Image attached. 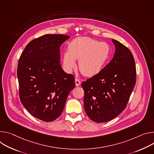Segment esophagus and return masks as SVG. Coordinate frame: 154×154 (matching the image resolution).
Wrapping results in <instances>:
<instances>
[{
	"instance_id": "1",
	"label": "esophagus",
	"mask_w": 154,
	"mask_h": 154,
	"mask_svg": "<svg viewBox=\"0 0 154 154\" xmlns=\"http://www.w3.org/2000/svg\"><path fill=\"white\" fill-rule=\"evenodd\" d=\"M75 85H76V86H80V84H81V81H79V79H75Z\"/></svg>"
}]
</instances>
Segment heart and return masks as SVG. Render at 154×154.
Returning <instances> with one entry per match:
<instances>
[{
    "label": "heart",
    "mask_w": 154,
    "mask_h": 154,
    "mask_svg": "<svg viewBox=\"0 0 154 154\" xmlns=\"http://www.w3.org/2000/svg\"><path fill=\"white\" fill-rule=\"evenodd\" d=\"M111 52L109 45L89 37H78L73 40L63 55V64L68 72L76 67L79 60L81 72L87 76L98 74L109 59Z\"/></svg>",
    "instance_id": "b5f03b06"
}]
</instances>
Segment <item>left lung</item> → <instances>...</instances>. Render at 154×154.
Wrapping results in <instances>:
<instances>
[{"label":"left lung","mask_w":154,"mask_h":154,"mask_svg":"<svg viewBox=\"0 0 154 154\" xmlns=\"http://www.w3.org/2000/svg\"><path fill=\"white\" fill-rule=\"evenodd\" d=\"M116 51L98 74L81 83L84 109L92 121H109L126 108L136 83V65L130 50L112 39Z\"/></svg>","instance_id":"8db88e82"}]
</instances>
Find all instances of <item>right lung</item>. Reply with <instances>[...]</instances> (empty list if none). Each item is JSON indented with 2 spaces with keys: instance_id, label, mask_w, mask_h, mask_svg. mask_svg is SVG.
Wrapping results in <instances>:
<instances>
[{
  "instance_id": "1",
  "label": "right lung",
  "mask_w": 154,
  "mask_h": 154,
  "mask_svg": "<svg viewBox=\"0 0 154 154\" xmlns=\"http://www.w3.org/2000/svg\"><path fill=\"white\" fill-rule=\"evenodd\" d=\"M70 36L46 34L30 42L22 53L17 76L23 105L33 116L52 122L62 112L75 76L60 63V46Z\"/></svg>"
}]
</instances>
